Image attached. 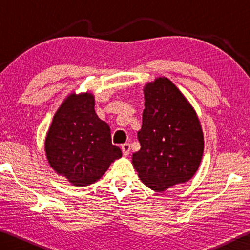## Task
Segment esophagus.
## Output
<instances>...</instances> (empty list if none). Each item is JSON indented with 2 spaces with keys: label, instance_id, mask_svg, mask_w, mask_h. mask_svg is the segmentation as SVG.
Segmentation results:
<instances>
[{
  "label": "esophagus",
  "instance_id": "esophagus-1",
  "mask_svg": "<svg viewBox=\"0 0 250 250\" xmlns=\"http://www.w3.org/2000/svg\"><path fill=\"white\" fill-rule=\"evenodd\" d=\"M121 150H122V153H124L125 156H128L130 153V145L129 143H124V145L121 146Z\"/></svg>",
  "mask_w": 250,
  "mask_h": 250
}]
</instances>
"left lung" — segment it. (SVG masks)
Returning a JSON list of instances; mask_svg holds the SVG:
<instances>
[{"mask_svg": "<svg viewBox=\"0 0 250 250\" xmlns=\"http://www.w3.org/2000/svg\"><path fill=\"white\" fill-rule=\"evenodd\" d=\"M142 128L138 132L141 149L132 155L140 180L155 192L191 180L204 152V135L193 105L167 77L145 88Z\"/></svg>", "mask_w": 250, "mask_h": 250, "instance_id": "left-lung-1", "label": "left lung"}]
</instances>
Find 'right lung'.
Here are the masks:
<instances>
[{"label": "right lung", "instance_id": "right-lung-1", "mask_svg": "<svg viewBox=\"0 0 250 250\" xmlns=\"http://www.w3.org/2000/svg\"><path fill=\"white\" fill-rule=\"evenodd\" d=\"M45 153L53 170L74 186L95 183L122 156L112 145L109 125L97 116L90 92H71L59 105L46 134Z\"/></svg>", "mask_w": 250, "mask_h": 250}]
</instances>
